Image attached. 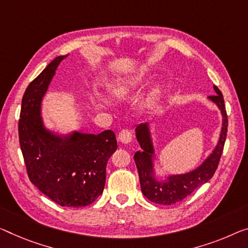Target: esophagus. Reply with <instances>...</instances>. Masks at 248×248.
Returning <instances> with one entry per match:
<instances>
[{"label":"esophagus","instance_id":"1","mask_svg":"<svg viewBox=\"0 0 248 248\" xmlns=\"http://www.w3.org/2000/svg\"><path fill=\"white\" fill-rule=\"evenodd\" d=\"M117 139L121 143L123 144H128L132 142V133L128 131V129H122V131L119 133V136Z\"/></svg>","mask_w":248,"mask_h":248}]
</instances>
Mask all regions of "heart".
Instances as JSON below:
<instances>
[{
    "label": "heart",
    "instance_id": "heart-1",
    "mask_svg": "<svg viewBox=\"0 0 248 248\" xmlns=\"http://www.w3.org/2000/svg\"><path fill=\"white\" fill-rule=\"evenodd\" d=\"M140 78H137V76H135V78H125L123 81H121L120 84L117 85V92L120 94H126L134 89H136V87L140 85Z\"/></svg>",
    "mask_w": 248,
    "mask_h": 248
}]
</instances>
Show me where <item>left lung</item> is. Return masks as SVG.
Returning <instances> with one entry per match:
<instances>
[{
    "mask_svg": "<svg viewBox=\"0 0 248 248\" xmlns=\"http://www.w3.org/2000/svg\"><path fill=\"white\" fill-rule=\"evenodd\" d=\"M214 87L216 95L208 96L207 100L217 106L222 115V127H220L219 137L212 153L202 162L196 169L189 172L181 174H162L156 176V166H157V156H156L155 145L152 128L150 123L139 124L135 127V136L142 150L134 154V161L139 170L140 188L147 200L156 204L172 205L177 203L190 193H193L201 185L207 183L214 175L218 166L220 156L223 153L227 134V114L225 104H224L223 94Z\"/></svg>",
    "mask_w": 248,
    "mask_h": 248,
    "instance_id": "left-lung-1",
    "label": "left lung"
}]
</instances>
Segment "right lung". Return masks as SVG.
Instances as JSON below:
<instances>
[{
    "label": "right lung",
    "mask_w": 248,
    "mask_h": 248,
    "mask_svg": "<svg viewBox=\"0 0 248 248\" xmlns=\"http://www.w3.org/2000/svg\"><path fill=\"white\" fill-rule=\"evenodd\" d=\"M66 58L58 56L30 83L22 98L18 137L32 184L61 206L83 207L103 193L106 164L117 143L111 129L100 134L76 129L61 133L45 125L42 102Z\"/></svg>",
    "instance_id": "1"
}]
</instances>
